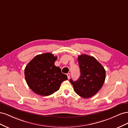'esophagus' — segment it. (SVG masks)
I'll return each instance as SVG.
<instances>
[{"mask_svg":"<svg viewBox=\"0 0 128 128\" xmlns=\"http://www.w3.org/2000/svg\"><path fill=\"white\" fill-rule=\"evenodd\" d=\"M70 74L69 73H68V74H67V77H68V79H69L70 78Z\"/></svg>","mask_w":128,"mask_h":128,"instance_id":"obj_1","label":"esophagus"}]
</instances>
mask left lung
I'll return each instance as SVG.
<instances>
[{"instance_id":"obj_1","label":"left lung","mask_w":128,"mask_h":128,"mask_svg":"<svg viewBox=\"0 0 128 128\" xmlns=\"http://www.w3.org/2000/svg\"><path fill=\"white\" fill-rule=\"evenodd\" d=\"M80 75L76 81L70 82L76 94L84 98L95 95L102 88L106 78L102 66L94 56L82 54L78 56Z\"/></svg>"}]
</instances>
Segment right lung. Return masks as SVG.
<instances>
[{
    "label": "right lung",
    "instance_id": "add662e5",
    "mask_svg": "<svg viewBox=\"0 0 128 128\" xmlns=\"http://www.w3.org/2000/svg\"><path fill=\"white\" fill-rule=\"evenodd\" d=\"M57 56L45 53L34 56L24 69L26 82L36 94L50 96L59 90L61 83L67 80V76L54 65Z\"/></svg>",
    "mask_w": 128,
    "mask_h": 128
}]
</instances>
